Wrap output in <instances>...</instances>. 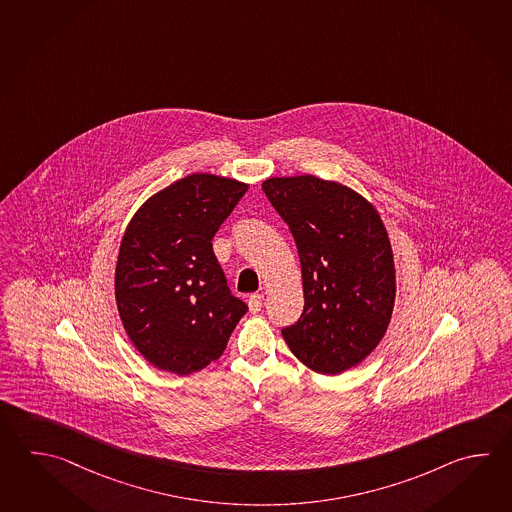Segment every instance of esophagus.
Returning <instances> with one entry per match:
<instances>
[{
    "label": "esophagus",
    "mask_w": 512,
    "mask_h": 512,
    "mask_svg": "<svg viewBox=\"0 0 512 512\" xmlns=\"http://www.w3.org/2000/svg\"><path fill=\"white\" fill-rule=\"evenodd\" d=\"M262 303H264V295L262 293H253L248 301L251 313L261 312Z\"/></svg>",
    "instance_id": "1"
}]
</instances>
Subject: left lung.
Segmentation results:
<instances>
[{
  "instance_id": "1",
  "label": "left lung",
  "mask_w": 512,
  "mask_h": 512,
  "mask_svg": "<svg viewBox=\"0 0 512 512\" xmlns=\"http://www.w3.org/2000/svg\"><path fill=\"white\" fill-rule=\"evenodd\" d=\"M262 191L292 231L303 273L304 310L282 330L313 372L337 376L383 339L396 299V268L374 204L313 175L273 177Z\"/></svg>"
}]
</instances>
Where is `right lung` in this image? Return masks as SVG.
I'll return each instance as SVG.
<instances>
[{"label": "right lung", "mask_w": 512, "mask_h": 512, "mask_svg": "<svg viewBox=\"0 0 512 512\" xmlns=\"http://www.w3.org/2000/svg\"><path fill=\"white\" fill-rule=\"evenodd\" d=\"M246 191L235 178L193 173L149 197L127 224L116 306L131 343L158 370L188 376L206 368L248 312L211 242Z\"/></svg>", "instance_id": "obj_1"}]
</instances>
